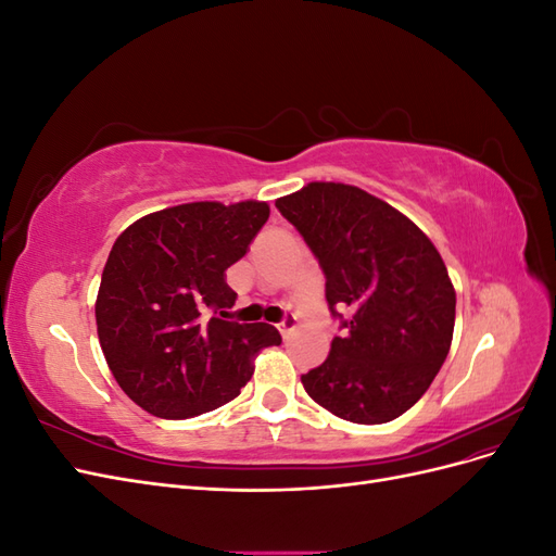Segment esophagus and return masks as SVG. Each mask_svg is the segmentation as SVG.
<instances>
[{
    "label": "esophagus",
    "instance_id": "1",
    "mask_svg": "<svg viewBox=\"0 0 556 556\" xmlns=\"http://www.w3.org/2000/svg\"><path fill=\"white\" fill-rule=\"evenodd\" d=\"M296 329V317L294 315H285L282 323L278 325V331L282 333V339H288V336Z\"/></svg>",
    "mask_w": 556,
    "mask_h": 556
}]
</instances>
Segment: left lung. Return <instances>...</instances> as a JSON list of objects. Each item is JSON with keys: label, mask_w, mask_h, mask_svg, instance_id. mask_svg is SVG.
<instances>
[{"label": "left lung", "mask_w": 556, "mask_h": 556, "mask_svg": "<svg viewBox=\"0 0 556 556\" xmlns=\"http://www.w3.org/2000/svg\"><path fill=\"white\" fill-rule=\"evenodd\" d=\"M276 208L323 266L329 311L345 329L301 376L304 390L348 422H392L429 390L450 352L457 294L441 252L355 185L308 182Z\"/></svg>", "instance_id": "left-lung-1"}]
</instances>
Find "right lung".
Wrapping results in <instances>:
<instances>
[{"label":"right lung","instance_id":"add662e5","mask_svg":"<svg viewBox=\"0 0 556 556\" xmlns=\"http://www.w3.org/2000/svg\"><path fill=\"white\" fill-rule=\"evenodd\" d=\"M268 220L266 201H194L143 215L115 239L99 285V345L123 392L155 417L188 419L239 396L276 327L227 319L225 271Z\"/></svg>","mask_w":556,"mask_h":556}]
</instances>
